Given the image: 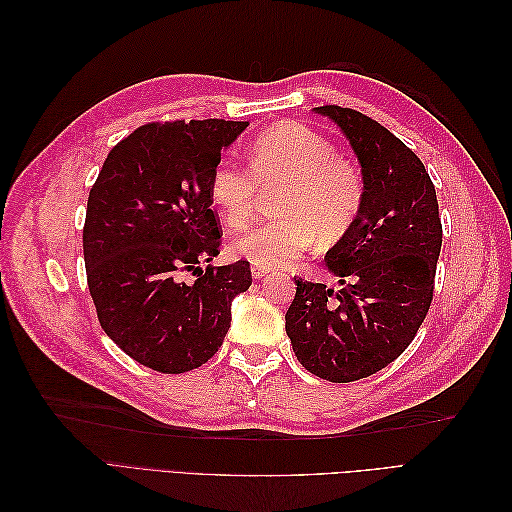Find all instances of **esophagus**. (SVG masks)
Listing matches in <instances>:
<instances>
[{
	"mask_svg": "<svg viewBox=\"0 0 512 512\" xmlns=\"http://www.w3.org/2000/svg\"><path fill=\"white\" fill-rule=\"evenodd\" d=\"M269 273V269H265V267H252V275H254V280H262V277H265Z\"/></svg>",
	"mask_w": 512,
	"mask_h": 512,
	"instance_id": "obj_1",
	"label": "esophagus"
}]
</instances>
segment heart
I'll return each instance as SVG.
<instances>
[{"mask_svg": "<svg viewBox=\"0 0 512 512\" xmlns=\"http://www.w3.org/2000/svg\"><path fill=\"white\" fill-rule=\"evenodd\" d=\"M245 168L218 162L211 170L209 196L228 228L252 220L262 190L282 192L275 198L280 218L243 230L230 241V252L254 267H284L297 260L318 239L333 245L344 239L359 218L365 196L363 177L335 147L299 123L262 132Z\"/></svg>", "mask_w": 512, "mask_h": 512, "instance_id": "1", "label": "heart"}]
</instances>
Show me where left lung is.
Listing matches in <instances>:
<instances>
[{
    "label": "left lung",
    "instance_id": "8db88e82",
    "mask_svg": "<svg viewBox=\"0 0 512 512\" xmlns=\"http://www.w3.org/2000/svg\"><path fill=\"white\" fill-rule=\"evenodd\" d=\"M346 136L365 185L359 218L324 256L339 290L297 280L286 333L299 363L329 382H354L393 363L433 297L442 247L436 188L423 162L378 121L318 106Z\"/></svg>",
    "mask_w": 512,
    "mask_h": 512
}]
</instances>
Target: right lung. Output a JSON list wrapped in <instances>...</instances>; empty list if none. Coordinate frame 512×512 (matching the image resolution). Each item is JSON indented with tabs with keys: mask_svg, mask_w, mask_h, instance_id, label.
<instances>
[{
	"mask_svg": "<svg viewBox=\"0 0 512 512\" xmlns=\"http://www.w3.org/2000/svg\"><path fill=\"white\" fill-rule=\"evenodd\" d=\"M247 121L147 123L108 153L83 228L87 284L104 333L136 363L183 374L207 363L252 286L250 262L200 269L220 254L211 170ZM192 270L197 280L182 282Z\"/></svg>",
	"mask_w": 512,
	"mask_h": 512,
	"instance_id": "obj_1",
	"label": "right lung"
}]
</instances>
